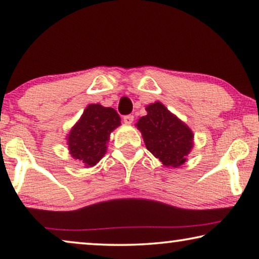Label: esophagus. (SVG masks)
<instances>
[{"label":"esophagus","instance_id":"34e87169","mask_svg":"<svg viewBox=\"0 0 259 259\" xmlns=\"http://www.w3.org/2000/svg\"><path fill=\"white\" fill-rule=\"evenodd\" d=\"M123 121H124L125 124H131L134 122V116L133 115H126L123 117Z\"/></svg>","mask_w":259,"mask_h":259}]
</instances>
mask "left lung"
<instances>
[{
    "label": "left lung",
    "mask_w": 259,
    "mask_h": 259,
    "mask_svg": "<svg viewBox=\"0 0 259 259\" xmlns=\"http://www.w3.org/2000/svg\"><path fill=\"white\" fill-rule=\"evenodd\" d=\"M145 110L148 114L136 123L145 147L165 166L177 167L183 164L194 145L191 129L161 102L148 105Z\"/></svg>",
    "instance_id": "1"
}]
</instances>
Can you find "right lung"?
Here are the masks:
<instances>
[{
  "mask_svg": "<svg viewBox=\"0 0 259 259\" xmlns=\"http://www.w3.org/2000/svg\"><path fill=\"white\" fill-rule=\"evenodd\" d=\"M118 125L121 118L115 109L89 104L67 137L71 157L87 167L96 165L107 152L111 131Z\"/></svg>",
  "mask_w": 259,
  "mask_h": 259,
  "instance_id": "add662e5",
  "label": "right lung"
}]
</instances>
